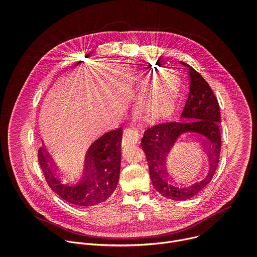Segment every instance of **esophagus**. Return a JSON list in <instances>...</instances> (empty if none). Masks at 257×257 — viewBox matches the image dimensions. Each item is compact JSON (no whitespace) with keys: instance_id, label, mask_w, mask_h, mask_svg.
I'll return each mask as SVG.
<instances>
[{"instance_id":"obj_1","label":"esophagus","mask_w":257,"mask_h":257,"mask_svg":"<svg viewBox=\"0 0 257 257\" xmlns=\"http://www.w3.org/2000/svg\"><path fill=\"white\" fill-rule=\"evenodd\" d=\"M138 140H139V133L136 128L128 127L124 130L123 137H122V145L134 144V143H137Z\"/></svg>"}]
</instances>
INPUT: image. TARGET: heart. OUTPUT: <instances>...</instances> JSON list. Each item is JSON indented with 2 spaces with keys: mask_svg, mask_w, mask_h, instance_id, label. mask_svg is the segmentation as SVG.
Wrapping results in <instances>:
<instances>
[{
  "mask_svg": "<svg viewBox=\"0 0 257 257\" xmlns=\"http://www.w3.org/2000/svg\"><path fill=\"white\" fill-rule=\"evenodd\" d=\"M177 85L173 78L166 76L139 103V112L148 121L168 116L174 107Z\"/></svg>",
  "mask_w": 257,
  "mask_h": 257,
  "instance_id": "heart-1",
  "label": "heart"
}]
</instances>
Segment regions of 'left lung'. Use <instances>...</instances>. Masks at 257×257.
Instances as JSON below:
<instances>
[{"label": "left lung", "mask_w": 257, "mask_h": 257, "mask_svg": "<svg viewBox=\"0 0 257 257\" xmlns=\"http://www.w3.org/2000/svg\"><path fill=\"white\" fill-rule=\"evenodd\" d=\"M181 64L188 68L190 77L188 98L181 114L182 121L163 122L148 128L140 143L148 160L154 186L163 196L173 200L189 199L209 184L216 172L222 148L219 131L221 111L217 99L208 83L195 69L184 62ZM185 133L199 136L211 159L208 176L189 186L176 182L177 177L182 175V170L173 158V148L178 144L177 139Z\"/></svg>", "instance_id": "left-lung-1"}]
</instances>
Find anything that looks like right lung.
Segmentation results:
<instances>
[{
    "label": "right lung",
    "mask_w": 257,
    "mask_h": 257,
    "mask_svg": "<svg viewBox=\"0 0 257 257\" xmlns=\"http://www.w3.org/2000/svg\"><path fill=\"white\" fill-rule=\"evenodd\" d=\"M123 129L118 128L94 140L85 155L82 171L75 176L60 172L44 146L38 160L48 185L65 201L81 207L102 203L115 191L120 175Z\"/></svg>",
    "instance_id": "1"
}]
</instances>
